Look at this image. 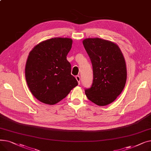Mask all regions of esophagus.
Here are the masks:
<instances>
[{
  "label": "esophagus",
  "mask_w": 151,
  "mask_h": 151,
  "mask_svg": "<svg viewBox=\"0 0 151 151\" xmlns=\"http://www.w3.org/2000/svg\"><path fill=\"white\" fill-rule=\"evenodd\" d=\"M76 80L78 81V83L79 84H80V80H81V78H80V76H76Z\"/></svg>",
  "instance_id": "34e87169"
}]
</instances>
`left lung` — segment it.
Segmentation results:
<instances>
[{
  "mask_svg": "<svg viewBox=\"0 0 151 151\" xmlns=\"http://www.w3.org/2000/svg\"><path fill=\"white\" fill-rule=\"evenodd\" d=\"M83 43L93 70V83L85 89V93L95 104L106 106L116 99L125 87L127 68L124 55L116 44L106 40L86 38Z\"/></svg>",
  "mask_w": 151,
  "mask_h": 151,
  "instance_id": "1",
  "label": "left lung"
}]
</instances>
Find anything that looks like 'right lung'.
I'll return each instance as SVG.
<instances>
[{
	"label": "right lung",
	"mask_w": 151,
	"mask_h": 151,
	"mask_svg": "<svg viewBox=\"0 0 151 151\" xmlns=\"http://www.w3.org/2000/svg\"><path fill=\"white\" fill-rule=\"evenodd\" d=\"M71 45V38H53L40 43L29 52L26 82L33 96L43 104H57L78 85L67 60Z\"/></svg>",
	"instance_id": "obj_1"
}]
</instances>
